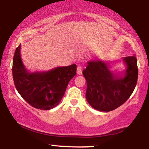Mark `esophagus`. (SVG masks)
I'll return each mask as SVG.
<instances>
[{
	"mask_svg": "<svg viewBox=\"0 0 149 149\" xmlns=\"http://www.w3.org/2000/svg\"><path fill=\"white\" fill-rule=\"evenodd\" d=\"M83 73V67L81 66H78L77 67V74L78 75H82Z\"/></svg>",
	"mask_w": 149,
	"mask_h": 149,
	"instance_id": "obj_1",
	"label": "esophagus"
}]
</instances>
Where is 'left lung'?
Masks as SVG:
<instances>
[{
    "instance_id": "1",
    "label": "left lung",
    "mask_w": 149,
    "mask_h": 149,
    "mask_svg": "<svg viewBox=\"0 0 149 149\" xmlns=\"http://www.w3.org/2000/svg\"><path fill=\"white\" fill-rule=\"evenodd\" d=\"M126 69L117 73L110 70V61H88L83 74L86 79V100L92 108L109 112L122 105L130 97L138 78L135 56L123 58Z\"/></svg>"
}]
</instances>
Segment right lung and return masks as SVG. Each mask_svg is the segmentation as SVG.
<instances>
[{
  "mask_svg": "<svg viewBox=\"0 0 149 149\" xmlns=\"http://www.w3.org/2000/svg\"><path fill=\"white\" fill-rule=\"evenodd\" d=\"M20 49L21 45L15 50L13 63V76L17 90L33 107L41 110L53 109L61 102L69 81L76 76V65L29 72L22 62Z\"/></svg>",
  "mask_w": 149,
  "mask_h": 149,
  "instance_id": "right-lung-1",
  "label": "right lung"
}]
</instances>
